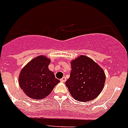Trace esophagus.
<instances>
[{
	"instance_id": "esophagus-1",
	"label": "esophagus",
	"mask_w": 128,
	"mask_h": 128,
	"mask_svg": "<svg viewBox=\"0 0 128 128\" xmlns=\"http://www.w3.org/2000/svg\"><path fill=\"white\" fill-rule=\"evenodd\" d=\"M66 81V77H63L62 78H61L60 79V82H65Z\"/></svg>"
}]
</instances>
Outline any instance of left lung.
<instances>
[{
    "label": "left lung",
    "mask_w": 128,
    "mask_h": 128,
    "mask_svg": "<svg viewBox=\"0 0 128 128\" xmlns=\"http://www.w3.org/2000/svg\"><path fill=\"white\" fill-rule=\"evenodd\" d=\"M72 70L66 86L70 94L79 102L95 99L101 93L106 81L101 67L89 57L81 55L71 62Z\"/></svg>",
    "instance_id": "8db88e82"
}]
</instances>
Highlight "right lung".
I'll return each instance as SVG.
<instances>
[{
    "mask_svg": "<svg viewBox=\"0 0 128 128\" xmlns=\"http://www.w3.org/2000/svg\"><path fill=\"white\" fill-rule=\"evenodd\" d=\"M50 60L38 56L29 62L21 70L19 85L25 94L30 98L41 100L48 96L60 80L48 69Z\"/></svg>",
    "mask_w": 128,
    "mask_h": 128,
    "instance_id": "add662e5",
    "label": "right lung"
}]
</instances>
